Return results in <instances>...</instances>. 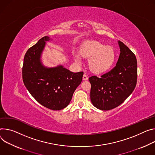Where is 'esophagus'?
<instances>
[{
    "mask_svg": "<svg viewBox=\"0 0 155 155\" xmlns=\"http://www.w3.org/2000/svg\"><path fill=\"white\" fill-rule=\"evenodd\" d=\"M88 77L87 75V74H84L83 75V80H88Z\"/></svg>",
    "mask_w": 155,
    "mask_h": 155,
    "instance_id": "obj_1",
    "label": "esophagus"
}]
</instances>
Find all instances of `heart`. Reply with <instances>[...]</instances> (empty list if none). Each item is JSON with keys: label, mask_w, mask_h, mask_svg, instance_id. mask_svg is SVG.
Returning <instances> with one entry per match:
<instances>
[{"label": "heart", "mask_w": 155, "mask_h": 155, "mask_svg": "<svg viewBox=\"0 0 155 155\" xmlns=\"http://www.w3.org/2000/svg\"><path fill=\"white\" fill-rule=\"evenodd\" d=\"M75 61L80 63L82 58L90 59L88 65L94 74H103L109 70L116 60V52L112 46L96 41H90L80 48V54H74Z\"/></svg>", "instance_id": "b5f03b06"}]
</instances>
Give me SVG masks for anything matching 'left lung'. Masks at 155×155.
I'll list each match as a JSON object with an SVG mask.
<instances>
[{"instance_id": "left-lung-1", "label": "left lung", "mask_w": 155, "mask_h": 155, "mask_svg": "<svg viewBox=\"0 0 155 155\" xmlns=\"http://www.w3.org/2000/svg\"><path fill=\"white\" fill-rule=\"evenodd\" d=\"M119 58L116 65L100 78L91 76L90 98L96 108L107 110L121 104L134 90L137 80V61L134 53L119 41Z\"/></svg>"}]
</instances>
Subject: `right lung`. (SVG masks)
<instances>
[{
  "label": "right lung",
  "mask_w": 155,
  "mask_h": 155,
  "mask_svg": "<svg viewBox=\"0 0 155 155\" xmlns=\"http://www.w3.org/2000/svg\"><path fill=\"white\" fill-rule=\"evenodd\" d=\"M49 39L48 36L42 38L26 51L22 77L26 88L39 103L57 110L68 105L82 81L83 72L74 73L62 65L46 68L42 65L41 54Z\"/></svg>",
  "instance_id": "1"
}]
</instances>
